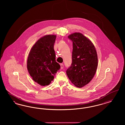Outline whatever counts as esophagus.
I'll return each mask as SVG.
<instances>
[{"mask_svg": "<svg viewBox=\"0 0 125 125\" xmlns=\"http://www.w3.org/2000/svg\"><path fill=\"white\" fill-rule=\"evenodd\" d=\"M60 68H61V69H62L63 68V67H64L63 64H60Z\"/></svg>", "mask_w": 125, "mask_h": 125, "instance_id": "obj_1", "label": "esophagus"}]
</instances>
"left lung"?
I'll list each match as a JSON object with an SVG mask.
<instances>
[{
	"instance_id": "obj_1",
	"label": "left lung",
	"mask_w": 125,
	"mask_h": 125,
	"mask_svg": "<svg viewBox=\"0 0 125 125\" xmlns=\"http://www.w3.org/2000/svg\"><path fill=\"white\" fill-rule=\"evenodd\" d=\"M68 37L73 42L72 63L66 73L72 83L82 88L94 76L98 65L96 51L91 41L80 33Z\"/></svg>"
}]
</instances>
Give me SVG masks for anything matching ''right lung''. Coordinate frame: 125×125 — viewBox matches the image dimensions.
I'll return each mask as SVG.
<instances>
[{"mask_svg":"<svg viewBox=\"0 0 125 125\" xmlns=\"http://www.w3.org/2000/svg\"><path fill=\"white\" fill-rule=\"evenodd\" d=\"M56 38L53 35L42 37L33 45L29 54L28 72L33 80L41 86L50 84L60 68L55 60L54 44Z\"/></svg>","mask_w":125,"mask_h":125,"instance_id":"right-lung-1","label":"right lung"}]
</instances>
